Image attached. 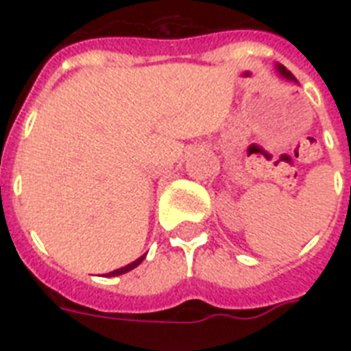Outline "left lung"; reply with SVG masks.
<instances>
[{"mask_svg":"<svg viewBox=\"0 0 351 351\" xmlns=\"http://www.w3.org/2000/svg\"><path fill=\"white\" fill-rule=\"evenodd\" d=\"M278 73L282 74V76H286V78H288V80H295L293 74L289 73V71L286 67H282V65H278Z\"/></svg>","mask_w":351,"mask_h":351,"instance_id":"obj_1","label":"left lung"}]
</instances>
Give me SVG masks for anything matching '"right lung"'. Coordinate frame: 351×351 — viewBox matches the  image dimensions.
<instances>
[{"instance_id": "obj_1", "label": "right lung", "mask_w": 351, "mask_h": 351, "mask_svg": "<svg viewBox=\"0 0 351 351\" xmlns=\"http://www.w3.org/2000/svg\"><path fill=\"white\" fill-rule=\"evenodd\" d=\"M143 258H145V255L140 256V258H136V261L131 262V264H127V266L120 267V269H114V271L107 273V275H109V277H117V275H123V273H127V271H131V269H134V267H136L138 264H140V262L143 261Z\"/></svg>"}]
</instances>
